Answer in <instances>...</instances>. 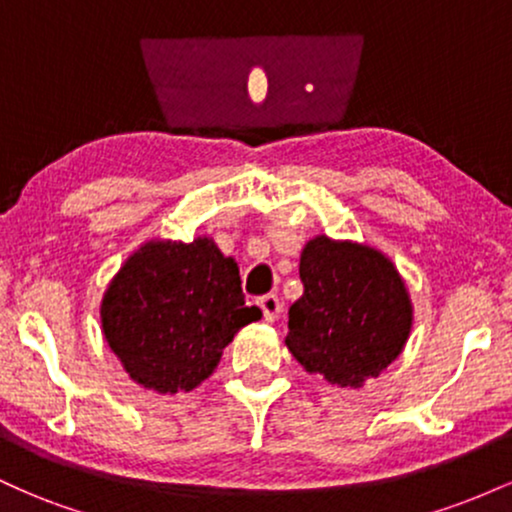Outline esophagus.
Segmentation results:
<instances>
[{
    "label": "esophagus",
    "instance_id": "34e87169",
    "mask_svg": "<svg viewBox=\"0 0 512 512\" xmlns=\"http://www.w3.org/2000/svg\"><path fill=\"white\" fill-rule=\"evenodd\" d=\"M257 305H260L264 320H267V322L276 320V317H279V313H281V301H279V296H276V293H267V296L257 298Z\"/></svg>",
    "mask_w": 512,
    "mask_h": 512
}]
</instances>
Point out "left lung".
<instances>
[{"instance_id": "8db88e82", "label": "left lung", "mask_w": 512, "mask_h": 512, "mask_svg": "<svg viewBox=\"0 0 512 512\" xmlns=\"http://www.w3.org/2000/svg\"><path fill=\"white\" fill-rule=\"evenodd\" d=\"M301 281L286 337L296 361L342 387L378 378L411 327L407 289L392 262L366 245L317 236L301 255Z\"/></svg>"}]
</instances>
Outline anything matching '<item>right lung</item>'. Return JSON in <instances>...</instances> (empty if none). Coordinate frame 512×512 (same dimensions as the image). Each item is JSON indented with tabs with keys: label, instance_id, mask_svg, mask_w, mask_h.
<instances>
[{
	"label": "right lung",
	"instance_id": "1",
	"mask_svg": "<svg viewBox=\"0 0 512 512\" xmlns=\"http://www.w3.org/2000/svg\"><path fill=\"white\" fill-rule=\"evenodd\" d=\"M260 317L257 305H245L238 264L209 238L146 243L101 308L105 339L129 378L158 392L209 378L233 334Z\"/></svg>",
	"mask_w": 512,
	"mask_h": 512
}]
</instances>
